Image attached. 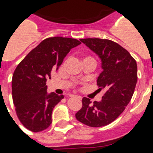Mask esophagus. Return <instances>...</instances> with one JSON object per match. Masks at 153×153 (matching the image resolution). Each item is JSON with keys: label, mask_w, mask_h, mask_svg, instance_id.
<instances>
[{"label": "esophagus", "mask_w": 153, "mask_h": 153, "mask_svg": "<svg viewBox=\"0 0 153 153\" xmlns=\"http://www.w3.org/2000/svg\"><path fill=\"white\" fill-rule=\"evenodd\" d=\"M70 97H77L79 100H81V97H80V96H78V95H70Z\"/></svg>", "instance_id": "1"}]
</instances>
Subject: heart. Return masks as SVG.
Listing matches in <instances>:
<instances>
[{
  "mask_svg": "<svg viewBox=\"0 0 153 153\" xmlns=\"http://www.w3.org/2000/svg\"><path fill=\"white\" fill-rule=\"evenodd\" d=\"M87 58H92L91 57H86V58H84V59H87ZM93 59V58H92Z\"/></svg>",
  "mask_w": 153,
  "mask_h": 153,
  "instance_id": "1",
  "label": "heart"
}]
</instances>
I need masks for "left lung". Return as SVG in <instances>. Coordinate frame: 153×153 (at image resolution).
I'll return each instance as SVG.
<instances>
[{"mask_svg": "<svg viewBox=\"0 0 153 153\" xmlns=\"http://www.w3.org/2000/svg\"><path fill=\"white\" fill-rule=\"evenodd\" d=\"M102 61V73L97 79L99 91L104 90L100 102L82 99V107L75 114L79 122L90 127H102L118 118L133 95L137 82L136 60L127 50L108 39H80Z\"/></svg>", "mask_w": 153, "mask_h": 153, "instance_id": "obj_1", "label": "left lung"}]
</instances>
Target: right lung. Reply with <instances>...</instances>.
<instances>
[{"label": "right lung", "instance_id": "obj_1", "mask_svg": "<svg viewBox=\"0 0 153 153\" xmlns=\"http://www.w3.org/2000/svg\"><path fill=\"white\" fill-rule=\"evenodd\" d=\"M79 44L74 38H46L17 66L12 79L13 101L17 117L28 130L42 131L52 123V111L64 96L47 94L46 81L70 51Z\"/></svg>", "mask_w": 153, "mask_h": 153}]
</instances>
